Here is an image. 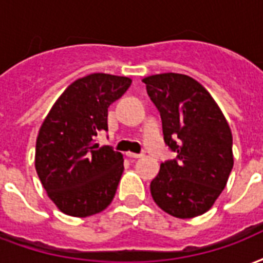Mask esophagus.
Segmentation results:
<instances>
[{"mask_svg": "<svg viewBox=\"0 0 263 263\" xmlns=\"http://www.w3.org/2000/svg\"><path fill=\"white\" fill-rule=\"evenodd\" d=\"M127 156L129 158H139V157H142V154H139V153H131V152H128Z\"/></svg>", "mask_w": 263, "mask_h": 263, "instance_id": "1", "label": "esophagus"}]
</instances>
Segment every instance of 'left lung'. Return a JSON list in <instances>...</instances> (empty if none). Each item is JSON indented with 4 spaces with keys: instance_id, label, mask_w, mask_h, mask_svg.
Instances as JSON below:
<instances>
[{
    "instance_id": "1",
    "label": "left lung",
    "mask_w": 263,
    "mask_h": 263,
    "mask_svg": "<svg viewBox=\"0 0 263 263\" xmlns=\"http://www.w3.org/2000/svg\"><path fill=\"white\" fill-rule=\"evenodd\" d=\"M163 121L174 160L160 165L150 183L158 207L176 218L207 212L225 189L233 168L229 124L210 92L194 78L163 73L143 78Z\"/></svg>"
}]
</instances>
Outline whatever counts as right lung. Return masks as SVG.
Masks as SVG:
<instances>
[{"label": "right lung", "mask_w": 263, "mask_h": 263, "mask_svg": "<svg viewBox=\"0 0 263 263\" xmlns=\"http://www.w3.org/2000/svg\"><path fill=\"white\" fill-rule=\"evenodd\" d=\"M131 85V78L93 73L78 78L52 106L40 128L35 170L60 211L85 218L111 201L124 171L123 154L99 147L107 131V109Z\"/></svg>", "instance_id": "1"}]
</instances>
